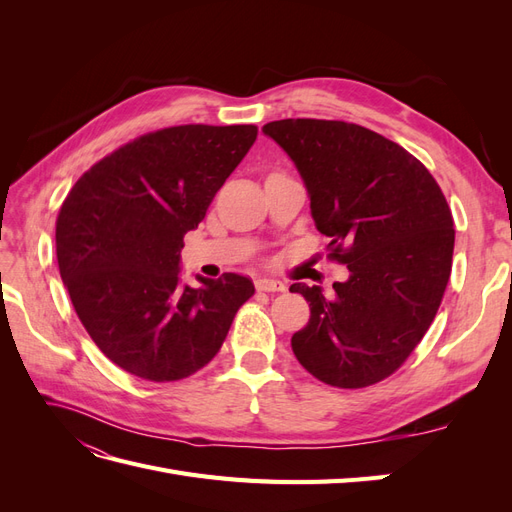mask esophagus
Listing matches in <instances>:
<instances>
[{
  "label": "esophagus",
  "mask_w": 512,
  "mask_h": 512,
  "mask_svg": "<svg viewBox=\"0 0 512 512\" xmlns=\"http://www.w3.org/2000/svg\"><path fill=\"white\" fill-rule=\"evenodd\" d=\"M254 284L262 292H284L286 290V286L280 280H269V277H258Z\"/></svg>",
  "instance_id": "esophagus-1"
}]
</instances>
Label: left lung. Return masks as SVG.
Masks as SVG:
<instances>
[{"mask_svg":"<svg viewBox=\"0 0 512 512\" xmlns=\"http://www.w3.org/2000/svg\"><path fill=\"white\" fill-rule=\"evenodd\" d=\"M297 166L316 228L350 277L333 292L292 284L309 322L292 352L337 389L389 378L421 342L453 265V215L436 179L404 147L346 121L282 119L262 128Z\"/></svg>","mask_w":512,"mask_h":512,"instance_id":"8db88e82","label":"left lung"}]
</instances>
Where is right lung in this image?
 <instances>
[{"label": "right lung", "instance_id": "1", "mask_svg": "<svg viewBox=\"0 0 512 512\" xmlns=\"http://www.w3.org/2000/svg\"><path fill=\"white\" fill-rule=\"evenodd\" d=\"M258 136L256 126L164 128L74 183L59 209V273L96 346L128 374L173 382L205 367L254 294L250 277L181 282L183 237Z\"/></svg>", "mask_w": 512, "mask_h": 512}]
</instances>
